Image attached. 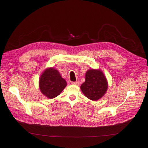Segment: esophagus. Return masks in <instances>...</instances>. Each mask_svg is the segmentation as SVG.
Here are the masks:
<instances>
[{
  "instance_id": "obj_1",
  "label": "esophagus",
  "mask_w": 148,
  "mask_h": 148,
  "mask_svg": "<svg viewBox=\"0 0 148 148\" xmlns=\"http://www.w3.org/2000/svg\"><path fill=\"white\" fill-rule=\"evenodd\" d=\"M71 84H73V85H76V86H78L80 84L79 82H78V81H77V82H72Z\"/></svg>"
}]
</instances>
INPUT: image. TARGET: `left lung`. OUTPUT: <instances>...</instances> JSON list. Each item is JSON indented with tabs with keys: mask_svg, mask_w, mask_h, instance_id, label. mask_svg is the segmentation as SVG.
<instances>
[{
	"mask_svg": "<svg viewBox=\"0 0 148 148\" xmlns=\"http://www.w3.org/2000/svg\"><path fill=\"white\" fill-rule=\"evenodd\" d=\"M107 81L100 70H89L86 73V81L80 86L81 90L87 98L98 100L107 89Z\"/></svg>",
	"mask_w": 148,
	"mask_h": 148,
	"instance_id": "8db88e82",
	"label": "left lung"
}]
</instances>
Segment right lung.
<instances>
[{"label": "right lung", "instance_id": "1", "mask_svg": "<svg viewBox=\"0 0 148 148\" xmlns=\"http://www.w3.org/2000/svg\"><path fill=\"white\" fill-rule=\"evenodd\" d=\"M66 81L53 68L45 70L40 79V89L47 98L52 99L61 94L66 86Z\"/></svg>", "mask_w": 148, "mask_h": 148}]
</instances>
